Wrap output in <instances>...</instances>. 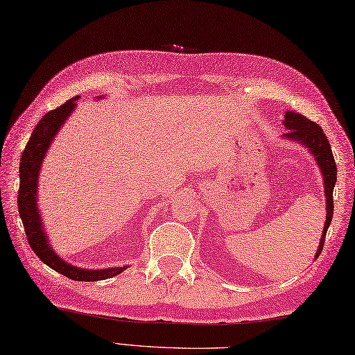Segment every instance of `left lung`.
<instances>
[{
    "instance_id": "left-lung-1",
    "label": "left lung",
    "mask_w": 355,
    "mask_h": 355,
    "mask_svg": "<svg viewBox=\"0 0 355 355\" xmlns=\"http://www.w3.org/2000/svg\"><path fill=\"white\" fill-rule=\"evenodd\" d=\"M282 123L288 131L282 134L281 137L285 140L297 143V145H302L304 148L310 150V154L314 157V160L318 163L323 177V186H325V191L323 192H325V198H327V218H325V225H323L322 236L319 241L318 252H315V256H314L315 259L322 252L323 243H325L327 230L329 227L331 220H333V212H334L333 192L337 182V166H336L333 150H331L327 135L323 134L322 128L318 123L311 122L310 119L304 117L302 114H297V112L294 111L285 112Z\"/></svg>"
}]
</instances>
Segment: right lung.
I'll return each instance as SVG.
<instances>
[{
  "mask_svg": "<svg viewBox=\"0 0 355 355\" xmlns=\"http://www.w3.org/2000/svg\"><path fill=\"white\" fill-rule=\"evenodd\" d=\"M103 97L105 96H97V99H103ZM78 99L79 96L73 97V99L67 101L59 108L47 112L33 130L32 137L27 141L24 153L21 155L18 210L22 224H24L28 244L45 266H49L69 279H73V281L94 282L114 277L126 270L128 266L92 270L80 268L64 261L61 256L53 250L47 233H45L44 229L40 207H37V183H40V173L44 158L47 155L56 134L61 131L62 125L70 117L74 108H76Z\"/></svg>",
  "mask_w": 355,
  "mask_h": 355,
  "instance_id": "obj_1",
  "label": "right lung"
}]
</instances>
